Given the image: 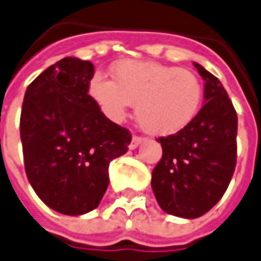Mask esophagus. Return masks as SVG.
<instances>
[{"label": "esophagus", "instance_id": "obj_1", "mask_svg": "<svg viewBox=\"0 0 261 261\" xmlns=\"http://www.w3.org/2000/svg\"><path fill=\"white\" fill-rule=\"evenodd\" d=\"M145 141V138L144 136H134L132 138V142H130V149H135L136 146L139 145V144H142Z\"/></svg>", "mask_w": 261, "mask_h": 261}]
</instances>
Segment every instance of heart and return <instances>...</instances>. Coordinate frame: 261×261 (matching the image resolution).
<instances>
[{"instance_id": "heart-1", "label": "heart", "mask_w": 261, "mask_h": 261, "mask_svg": "<svg viewBox=\"0 0 261 261\" xmlns=\"http://www.w3.org/2000/svg\"><path fill=\"white\" fill-rule=\"evenodd\" d=\"M112 74L115 81L95 74L88 94L115 122L136 103L139 125L152 135H173L185 129L202 105L203 86L192 71L160 62L120 61Z\"/></svg>"}]
</instances>
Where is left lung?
Masks as SVG:
<instances>
[{
	"label": "left lung",
	"mask_w": 261,
	"mask_h": 261,
	"mask_svg": "<svg viewBox=\"0 0 261 261\" xmlns=\"http://www.w3.org/2000/svg\"><path fill=\"white\" fill-rule=\"evenodd\" d=\"M205 80V105L174 135L161 136L163 158L151 186L160 207L193 219L205 215L224 196L237 164V112L221 81L195 62Z\"/></svg>",
	"instance_id": "8db88e82"
}]
</instances>
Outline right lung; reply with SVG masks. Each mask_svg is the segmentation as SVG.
Returning <instances> with one entry per match:
<instances>
[{
	"mask_svg": "<svg viewBox=\"0 0 261 261\" xmlns=\"http://www.w3.org/2000/svg\"><path fill=\"white\" fill-rule=\"evenodd\" d=\"M94 65L64 58L27 87L20 117L24 168L43 203L59 214L95 209L109 164L127 152L130 132L109 120L88 94Z\"/></svg>",
	"mask_w": 261,
	"mask_h": 261,
	"instance_id": "obj_1",
	"label": "right lung"
}]
</instances>
